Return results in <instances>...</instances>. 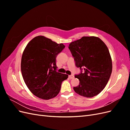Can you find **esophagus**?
<instances>
[{
	"mask_svg": "<svg viewBox=\"0 0 130 130\" xmlns=\"http://www.w3.org/2000/svg\"><path fill=\"white\" fill-rule=\"evenodd\" d=\"M74 77V75H69V78H70V79H72V78H73Z\"/></svg>",
	"mask_w": 130,
	"mask_h": 130,
	"instance_id": "esophagus-1",
	"label": "esophagus"
}]
</instances>
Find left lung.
Here are the masks:
<instances>
[{
	"mask_svg": "<svg viewBox=\"0 0 130 130\" xmlns=\"http://www.w3.org/2000/svg\"><path fill=\"white\" fill-rule=\"evenodd\" d=\"M69 49L77 68L84 73L75 75L80 84L73 88L80 95L92 98L103 90L112 71V58L107 46L100 38L84 36L70 43Z\"/></svg>",
	"mask_w": 130,
	"mask_h": 130,
	"instance_id": "8db88e82",
	"label": "left lung"
}]
</instances>
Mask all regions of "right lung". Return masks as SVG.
Segmentation results:
<instances>
[{
    "mask_svg": "<svg viewBox=\"0 0 130 130\" xmlns=\"http://www.w3.org/2000/svg\"><path fill=\"white\" fill-rule=\"evenodd\" d=\"M65 45L43 36L31 40L23 53L21 72L27 88L34 95L49 100L57 95L63 81L68 75L56 72V58Z\"/></svg>",
    "mask_w": 130,
    "mask_h": 130,
    "instance_id": "1",
    "label": "right lung"
}]
</instances>
